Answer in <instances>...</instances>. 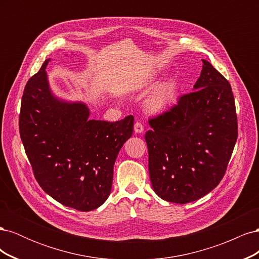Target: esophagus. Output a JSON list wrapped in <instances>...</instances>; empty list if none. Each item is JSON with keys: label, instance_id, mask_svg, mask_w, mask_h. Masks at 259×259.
<instances>
[{"label": "esophagus", "instance_id": "1", "mask_svg": "<svg viewBox=\"0 0 259 259\" xmlns=\"http://www.w3.org/2000/svg\"><path fill=\"white\" fill-rule=\"evenodd\" d=\"M134 131L137 134H140V133L144 132V125L140 123V122H136L134 125Z\"/></svg>", "mask_w": 259, "mask_h": 259}]
</instances>
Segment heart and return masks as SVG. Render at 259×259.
<instances>
[{
	"label": "heart",
	"instance_id": "b5f03b06",
	"mask_svg": "<svg viewBox=\"0 0 259 259\" xmlns=\"http://www.w3.org/2000/svg\"><path fill=\"white\" fill-rule=\"evenodd\" d=\"M177 86L173 81L162 83L148 99L147 108L152 113H162L167 111L176 103Z\"/></svg>",
	"mask_w": 259,
	"mask_h": 259
}]
</instances>
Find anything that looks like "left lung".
<instances>
[{"label":"left lung","instance_id":"left-lung-1","mask_svg":"<svg viewBox=\"0 0 259 259\" xmlns=\"http://www.w3.org/2000/svg\"><path fill=\"white\" fill-rule=\"evenodd\" d=\"M193 92L149 121L145 134L154 192L171 203L193 202L223 179L238 138L231 86L205 59Z\"/></svg>","mask_w":259,"mask_h":259}]
</instances>
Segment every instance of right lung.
Listing matches in <instances>:
<instances>
[{
	"mask_svg": "<svg viewBox=\"0 0 259 259\" xmlns=\"http://www.w3.org/2000/svg\"><path fill=\"white\" fill-rule=\"evenodd\" d=\"M50 60L23 91L21 142L42 189L62 205L90 211L110 195L114 162L133 134L134 116L116 122L90 120L85 104L54 95L45 71Z\"/></svg>",
	"mask_w": 259,
	"mask_h": 259,
	"instance_id": "right-lung-1",
	"label": "right lung"
}]
</instances>
